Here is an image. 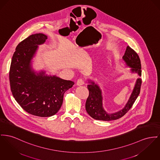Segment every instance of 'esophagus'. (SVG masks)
<instances>
[{
  "label": "esophagus",
  "mask_w": 160,
  "mask_h": 160,
  "mask_svg": "<svg viewBox=\"0 0 160 160\" xmlns=\"http://www.w3.org/2000/svg\"><path fill=\"white\" fill-rule=\"evenodd\" d=\"M78 85H82L84 84V81L82 79H79L76 82Z\"/></svg>",
  "instance_id": "1"
}]
</instances>
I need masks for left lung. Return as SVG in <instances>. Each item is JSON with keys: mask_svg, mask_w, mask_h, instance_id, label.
I'll use <instances>...</instances> for the list:
<instances>
[{"mask_svg": "<svg viewBox=\"0 0 160 160\" xmlns=\"http://www.w3.org/2000/svg\"><path fill=\"white\" fill-rule=\"evenodd\" d=\"M122 59L128 67L132 68L131 71L132 73H138L139 76H141V65L139 56L129 46L127 47ZM88 82L90 84L87 86L89 95L85 103L86 111L91 117L95 119L108 121L118 119L128 113L140 93L142 80L141 78L137 79L133 92L124 108L118 112L110 114L107 113L102 107V92L99 87L93 81H90Z\"/></svg>", "mask_w": 160, "mask_h": 160, "instance_id": "8db88e82", "label": "left lung"}]
</instances>
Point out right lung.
I'll return each instance as SVG.
<instances>
[{
    "instance_id": "1",
    "label": "right lung",
    "mask_w": 160,
    "mask_h": 160,
    "mask_svg": "<svg viewBox=\"0 0 160 160\" xmlns=\"http://www.w3.org/2000/svg\"><path fill=\"white\" fill-rule=\"evenodd\" d=\"M47 36L42 33L32 34L19 43L11 60L9 79L13 97L27 113L40 117L55 115L63 102L64 93L75 82L56 76L36 74L31 60L38 45L45 42Z\"/></svg>"
}]
</instances>
